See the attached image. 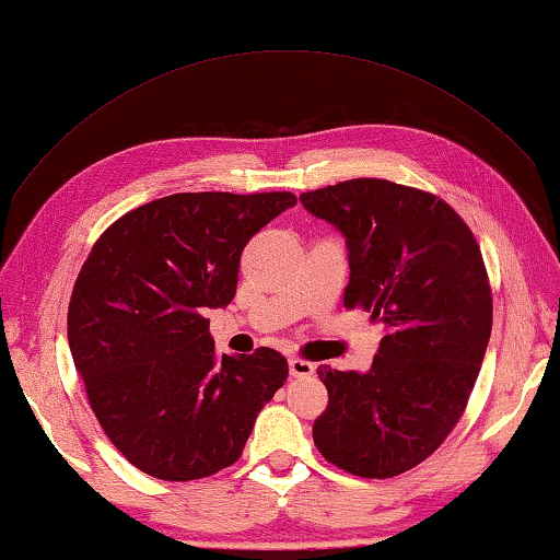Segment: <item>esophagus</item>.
<instances>
[{
	"label": "esophagus",
	"instance_id": "obj_1",
	"mask_svg": "<svg viewBox=\"0 0 560 560\" xmlns=\"http://www.w3.org/2000/svg\"><path fill=\"white\" fill-rule=\"evenodd\" d=\"M289 371L293 377H311L316 373V365L301 358H289Z\"/></svg>",
	"mask_w": 560,
	"mask_h": 560
}]
</instances>
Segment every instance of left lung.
<instances>
[{
    "mask_svg": "<svg viewBox=\"0 0 560 560\" xmlns=\"http://www.w3.org/2000/svg\"><path fill=\"white\" fill-rule=\"evenodd\" d=\"M299 200L343 234L346 306L385 326L371 371L318 368L328 407L314 442L358 477H397L428 459L467 407L491 336L485 259L462 217L422 189L355 177Z\"/></svg>",
    "mask_w": 560,
    "mask_h": 560,
    "instance_id": "8db88e82",
    "label": "left lung"
}]
</instances>
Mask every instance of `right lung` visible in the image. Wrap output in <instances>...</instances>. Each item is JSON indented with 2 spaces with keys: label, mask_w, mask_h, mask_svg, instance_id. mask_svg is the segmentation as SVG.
<instances>
[{
  "label": "right lung",
  "mask_w": 560,
  "mask_h": 560,
  "mask_svg": "<svg viewBox=\"0 0 560 560\" xmlns=\"http://www.w3.org/2000/svg\"><path fill=\"white\" fill-rule=\"evenodd\" d=\"M291 192H179L122 214L93 244L69 303V348L103 432L165 481L230 467L287 383L273 348L217 355L207 308L236 293L246 242Z\"/></svg>",
  "instance_id": "obj_1"
}]
</instances>
